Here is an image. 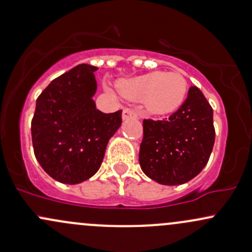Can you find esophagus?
<instances>
[{
	"label": "esophagus",
	"instance_id": "esophagus-1",
	"mask_svg": "<svg viewBox=\"0 0 252 252\" xmlns=\"http://www.w3.org/2000/svg\"><path fill=\"white\" fill-rule=\"evenodd\" d=\"M138 118V113L133 109H124L123 112V119L124 120H127V119H137Z\"/></svg>",
	"mask_w": 252,
	"mask_h": 252
}]
</instances>
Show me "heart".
Here are the masks:
<instances>
[{
    "label": "heart",
    "instance_id": "b5f03b06",
    "mask_svg": "<svg viewBox=\"0 0 252 252\" xmlns=\"http://www.w3.org/2000/svg\"><path fill=\"white\" fill-rule=\"evenodd\" d=\"M120 93L132 101H143L154 115H168L181 107L188 94V80L179 72L154 71L121 79ZM109 93L112 89L107 88Z\"/></svg>",
    "mask_w": 252,
    "mask_h": 252
}]
</instances>
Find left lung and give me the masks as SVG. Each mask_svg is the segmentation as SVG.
I'll return each mask as SVG.
<instances>
[{
  "label": "left lung",
  "instance_id": "left-lung-1",
  "mask_svg": "<svg viewBox=\"0 0 252 252\" xmlns=\"http://www.w3.org/2000/svg\"><path fill=\"white\" fill-rule=\"evenodd\" d=\"M140 168L162 185H181L207 166L215 142L213 108L196 86L166 120L143 121Z\"/></svg>",
  "mask_w": 252,
  "mask_h": 252
}]
</instances>
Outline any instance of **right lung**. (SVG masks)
I'll use <instances>...</instances> for the list:
<instances>
[{
	"instance_id": "obj_1",
	"label": "right lung",
	"mask_w": 252,
	"mask_h": 252,
	"mask_svg": "<svg viewBox=\"0 0 252 252\" xmlns=\"http://www.w3.org/2000/svg\"><path fill=\"white\" fill-rule=\"evenodd\" d=\"M97 67L78 64L54 79L36 101L31 123L34 156L53 179L83 183L96 174L121 110L105 114L93 99Z\"/></svg>"
}]
</instances>
